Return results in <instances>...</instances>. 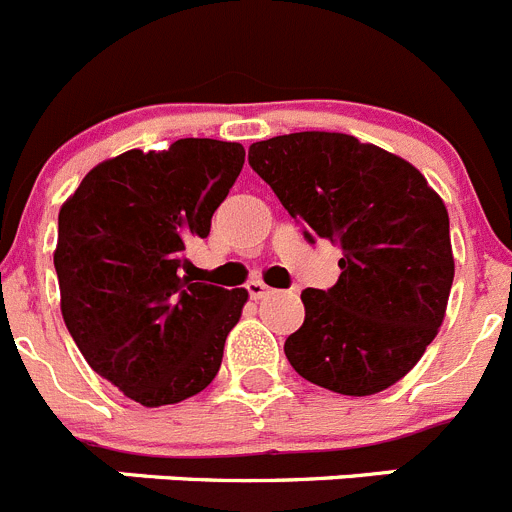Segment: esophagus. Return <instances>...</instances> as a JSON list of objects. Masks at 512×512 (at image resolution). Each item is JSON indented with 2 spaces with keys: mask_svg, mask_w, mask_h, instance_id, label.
<instances>
[{
  "mask_svg": "<svg viewBox=\"0 0 512 512\" xmlns=\"http://www.w3.org/2000/svg\"><path fill=\"white\" fill-rule=\"evenodd\" d=\"M248 295L253 297V300H261V297H266L271 292V287L269 284H264V282H259V279H253V282H248Z\"/></svg>",
  "mask_w": 512,
  "mask_h": 512,
  "instance_id": "1",
  "label": "esophagus"
}]
</instances>
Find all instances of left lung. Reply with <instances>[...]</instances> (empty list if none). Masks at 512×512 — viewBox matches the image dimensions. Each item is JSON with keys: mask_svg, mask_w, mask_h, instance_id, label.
Returning a JSON list of instances; mask_svg holds the SVG:
<instances>
[{"mask_svg": "<svg viewBox=\"0 0 512 512\" xmlns=\"http://www.w3.org/2000/svg\"><path fill=\"white\" fill-rule=\"evenodd\" d=\"M253 171L302 223L343 248L333 287L305 289L284 354L307 382L366 397L400 382L436 338L454 282L449 212L410 161L346 133L277 135Z\"/></svg>", "mask_w": 512, "mask_h": 512, "instance_id": "left-lung-1", "label": "left lung"}]
</instances>
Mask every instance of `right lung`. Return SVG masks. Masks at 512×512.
Instances as JSON below:
<instances>
[{"label": "right lung", "mask_w": 512, "mask_h": 512, "mask_svg": "<svg viewBox=\"0 0 512 512\" xmlns=\"http://www.w3.org/2000/svg\"><path fill=\"white\" fill-rule=\"evenodd\" d=\"M246 161L241 143L182 138L94 166L58 212L61 315L94 372L161 408L215 379L248 292L182 277Z\"/></svg>", "instance_id": "obj_1"}]
</instances>
